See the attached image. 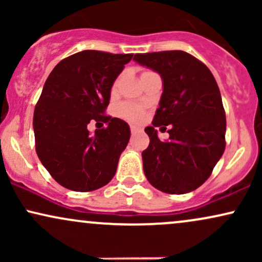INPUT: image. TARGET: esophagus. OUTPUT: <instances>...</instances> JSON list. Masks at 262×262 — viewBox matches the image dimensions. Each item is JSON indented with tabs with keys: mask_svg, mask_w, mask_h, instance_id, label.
<instances>
[{
	"mask_svg": "<svg viewBox=\"0 0 262 262\" xmlns=\"http://www.w3.org/2000/svg\"><path fill=\"white\" fill-rule=\"evenodd\" d=\"M140 129L138 128V127H135V125H130V132H132V134H135V133H138V132H139Z\"/></svg>",
	"mask_w": 262,
	"mask_h": 262,
	"instance_id": "esophagus-1",
	"label": "esophagus"
}]
</instances>
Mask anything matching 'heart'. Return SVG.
I'll use <instances>...</instances> for the list:
<instances>
[{"label":"heart","mask_w":262,"mask_h":262,"mask_svg":"<svg viewBox=\"0 0 262 262\" xmlns=\"http://www.w3.org/2000/svg\"><path fill=\"white\" fill-rule=\"evenodd\" d=\"M151 73V71H144L143 74H148ZM117 85H118V81L113 83L112 87V91L114 92L117 90ZM119 114L123 117L124 119H127L129 122H133V123H139L143 121L144 118V111L143 108L137 106L134 103H123L119 107Z\"/></svg>","instance_id":"obj_1"}]
</instances>
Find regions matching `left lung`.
Returning a JSON list of instances; mask_svg holds the SVG:
<instances>
[{
	"label": "left lung",
	"instance_id": "1",
	"mask_svg": "<svg viewBox=\"0 0 262 262\" xmlns=\"http://www.w3.org/2000/svg\"><path fill=\"white\" fill-rule=\"evenodd\" d=\"M138 64L160 74L164 85L143 167L159 191L183 194L207 181L225 149L227 119L214 76L202 61L182 50L135 54ZM170 129L161 142L155 128Z\"/></svg>",
	"mask_w": 262,
	"mask_h": 262
}]
</instances>
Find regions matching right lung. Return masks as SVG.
<instances>
[{
	"label": "right lung",
	"mask_w": 262,
	"mask_h": 262,
	"mask_svg": "<svg viewBox=\"0 0 262 262\" xmlns=\"http://www.w3.org/2000/svg\"><path fill=\"white\" fill-rule=\"evenodd\" d=\"M133 54L83 50L59 62L45 81L33 117L35 150L62 187L89 192L113 179L130 129L104 116L111 89ZM107 123L91 136L90 120Z\"/></svg>",
	"instance_id": "add662e5"
}]
</instances>
